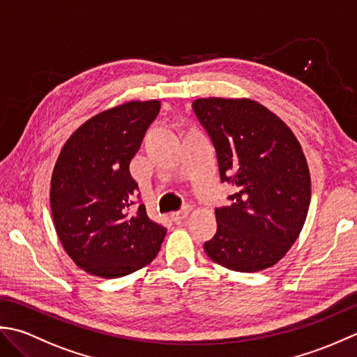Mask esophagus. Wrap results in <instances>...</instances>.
I'll return each mask as SVG.
<instances>
[{"mask_svg": "<svg viewBox=\"0 0 357 357\" xmlns=\"http://www.w3.org/2000/svg\"><path fill=\"white\" fill-rule=\"evenodd\" d=\"M188 214H189L188 209L177 211V213H172V214H171V220H172L174 223H181V222H183V220L186 219Z\"/></svg>", "mask_w": 357, "mask_h": 357, "instance_id": "34e87169", "label": "esophagus"}]
</instances>
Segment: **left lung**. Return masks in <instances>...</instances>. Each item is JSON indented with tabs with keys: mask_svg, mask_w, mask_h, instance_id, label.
<instances>
[{
	"mask_svg": "<svg viewBox=\"0 0 357 357\" xmlns=\"http://www.w3.org/2000/svg\"><path fill=\"white\" fill-rule=\"evenodd\" d=\"M195 117L214 144L231 206L215 208L203 248L228 270L256 273L285 256L303 228L311 178L301 143L278 115L248 98H199Z\"/></svg>",
	"mask_w": 357,
	"mask_h": 357,
	"instance_id": "obj_1",
	"label": "left lung"
}]
</instances>
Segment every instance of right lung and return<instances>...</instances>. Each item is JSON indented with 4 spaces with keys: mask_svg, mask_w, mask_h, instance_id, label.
<instances>
[{
    "mask_svg": "<svg viewBox=\"0 0 357 357\" xmlns=\"http://www.w3.org/2000/svg\"><path fill=\"white\" fill-rule=\"evenodd\" d=\"M160 112V101H129L79 126L58 155L50 209L58 238L78 268L117 279L155 259L166 228L135 205L129 163ZM138 197V195H137Z\"/></svg>",
    "mask_w": 357,
    "mask_h": 357,
    "instance_id": "1",
    "label": "right lung"
}]
</instances>
